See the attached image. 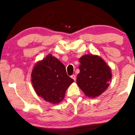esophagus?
I'll list each match as a JSON object with an SVG mask.
<instances>
[{"label":"esophagus","instance_id":"1","mask_svg":"<svg viewBox=\"0 0 135 135\" xmlns=\"http://www.w3.org/2000/svg\"><path fill=\"white\" fill-rule=\"evenodd\" d=\"M71 78L73 79H74V81H76V76H75V75H72V76H71Z\"/></svg>","mask_w":135,"mask_h":135}]
</instances>
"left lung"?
Here are the masks:
<instances>
[{"label":"left lung","instance_id":"8db88e82","mask_svg":"<svg viewBox=\"0 0 135 135\" xmlns=\"http://www.w3.org/2000/svg\"><path fill=\"white\" fill-rule=\"evenodd\" d=\"M80 73L77 84L87 97L95 98L104 93L111 81L112 70L99 56L85 55L79 58Z\"/></svg>","mask_w":135,"mask_h":135}]
</instances>
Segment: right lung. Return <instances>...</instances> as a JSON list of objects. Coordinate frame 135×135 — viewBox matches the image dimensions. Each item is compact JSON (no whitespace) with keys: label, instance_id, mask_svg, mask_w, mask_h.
Segmentation results:
<instances>
[{"label":"right lung","instance_id":"add662e5","mask_svg":"<svg viewBox=\"0 0 135 135\" xmlns=\"http://www.w3.org/2000/svg\"><path fill=\"white\" fill-rule=\"evenodd\" d=\"M31 77L36 94L52 104L63 100L68 87L74 82L67 75L64 64L51 54L36 62Z\"/></svg>","mask_w":135,"mask_h":135}]
</instances>
